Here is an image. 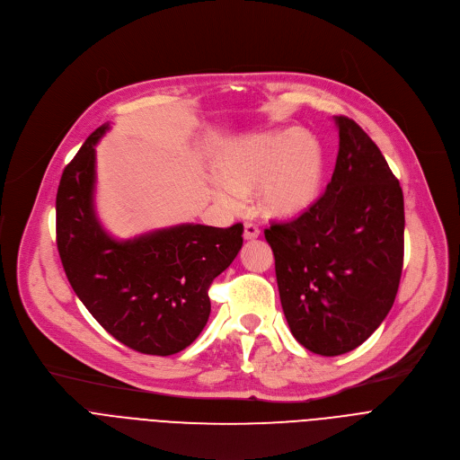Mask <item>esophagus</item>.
<instances>
[{"instance_id": "esophagus-1", "label": "esophagus", "mask_w": 460, "mask_h": 460, "mask_svg": "<svg viewBox=\"0 0 460 460\" xmlns=\"http://www.w3.org/2000/svg\"><path fill=\"white\" fill-rule=\"evenodd\" d=\"M258 236H260V229H258L254 224L245 222V224H243V238H245V240H254V238H258Z\"/></svg>"}]
</instances>
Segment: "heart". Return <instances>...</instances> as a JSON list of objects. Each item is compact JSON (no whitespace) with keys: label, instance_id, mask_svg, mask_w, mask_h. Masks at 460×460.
Returning <instances> with one entry per match:
<instances>
[{"label":"heart","instance_id":"1","mask_svg":"<svg viewBox=\"0 0 460 460\" xmlns=\"http://www.w3.org/2000/svg\"><path fill=\"white\" fill-rule=\"evenodd\" d=\"M218 200L229 209L242 206V194L258 189L260 208L271 217L289 218L307 209L322 183L318 140L298 128L273 130L231 140L220 153Z\"/></svg>","mask_w":460,"mask_h":460}]
</instances>
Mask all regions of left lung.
<instances>
[{
    "label": "left lung",
    "mask_w": 460,
    "mask_h": 460,
    "mask_svg": "<svg viewBox=\"0 0 460 460\" xmlns=\"http://www.w3.org/2000/svg\"><path fill=\"white\" fill-rule=\"evenodd\" d=\"M339 156L325 192L264 231L293 337L322 357L366 342L395 302L404 261V196L362 127L335 116Z\"/></svg>",
    "instance_id": "8db88e82"
}]
</instances>
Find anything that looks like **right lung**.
I'll list each match as a JSON object with an SVG mask.
<instances>
[{
    "label": "right lung",
    "mask_w": 460,
    "mask_h": 460,
    "mask_svg": "<svg viewBox=\"0 0 460 460\" xmlns=\"http://www.w3.org/2000/svg\"><path fill=\"white\" fill-rule=\"evenodd\" d=\"M98 127L63 169L56 194V243L75 293L127 348L167 357L202 333L209 286L242 247L243 226L181 224L128 240L112 238L94 211Z\"/></svg>",
    "instance_id": "1"
}]
</instances>
